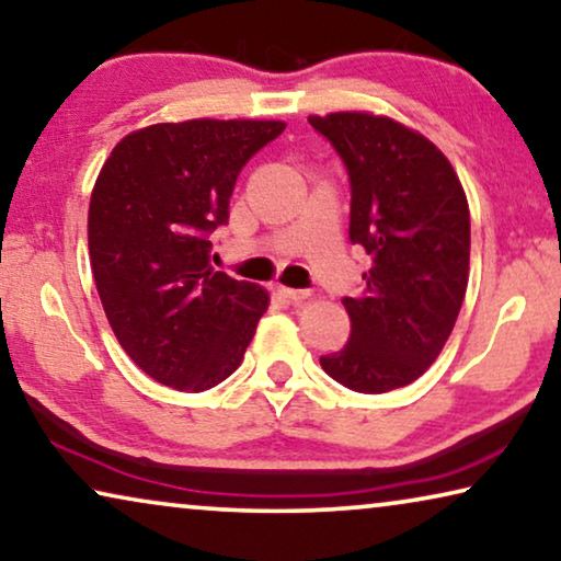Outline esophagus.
Masks as SVG:
<instances>
[{"label": "esophagus", "instance_id": "34e87169", "mask_svg": "<svg viewBox=\"0 0 561 561\" xmlns=\"http://www.w3.org/2000/svg\"><path fill=\"white\" fill-rule=\"evenodd\" d=\"M279 295L291 305H302L305 299H310V291L307 289H291V287H277Z\"/></svg>", "mask_w": 561, "mask_h": 561}]
</instances>
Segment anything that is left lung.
Instances as JSON below:
<instances>
[{
	"instance_id": "obj_1",
	"label": "left lung",
	"mask_w": 561,
	"mask_h": 561,
	"mask_svg": "<svg viewBox=\"0 0 561 561\" xmlns=\"http://www.w3.org/2000/svg\"><path fill=\"white\" fill-rule=\"evenodd\" d=\"M351 178V241L370 256L345 297L351 337L320 366L337 383L383 393L412 383L445 348L470 274V208L442 149L370 112L307 116Z\"/></svg>"
}]
</instances>
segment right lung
<instances>
[{"label": "right lung", "mask_w": 561, "mask_h": 561, "mask_svg": "<svg viewBox=\"0 0 561 561\" xmlns=\"http://www.w3.org/2000/svg\"><path fill=\"white\" fill-rule=\"evenodd\" d=\"M284 122L187 119L112 149L89 203L93 279L116 341L154 381L205 391L241 366L270 291L208 264L243 164Z\"/></svg>", "instance_id": "add662e5"}]
</instances>
